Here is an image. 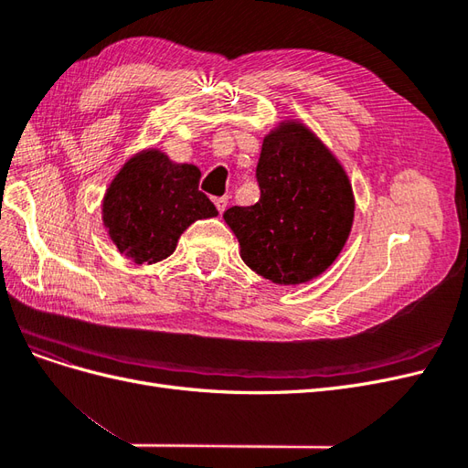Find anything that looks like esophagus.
<instances>
[{
	"label": "esophagus",
	"mask_w": 468,
	"mask_h": 468,
	"mask_svg": "<svg viewBox=\"0 0 468 468\" xmlns=\"http://www.w3.org/2000/svg\"><path fill=\"white\" fill-rule=\"evenodd\" d=\"M215 205H217L218 212H224V210H226V205H229V197H217Z\"/></svg>",
	"instance_id": "esophagus-1"
}]
</instances>
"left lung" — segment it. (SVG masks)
I'll use <instances>...</instances> for the list:
<instances>
[{
	"instance_id": "8db88e82",
	"label": "left lung",
	"mask_w": 468,
	"mask_h": 468,
	"mask_svg": "<svg viewBox=\"0 0 468 468\" xmlns=\"http://www.w3.org/2000/svg\"><path fill=\"white\" fill-rule=\"evenodd\" d=\"M256 177L260 201L224 212L239 256L279 285L318 277L351 232L356 201L346 169L313 131L287 121L263 138Z\"/></svg>"
}]
</instances>
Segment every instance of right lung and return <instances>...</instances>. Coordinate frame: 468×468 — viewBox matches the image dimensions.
Segmentation results:
<instances>
[{
  "label": "right lung",
  "mask_w": 468,
  "mask_h": 468,
  "mask_svg": "<svg viewBox=\"0 0 468 468\" xmlns=\"http://www.w3.org/2000/svg\"><path fill=\"white\" fill-rule=\"evenodd\" d=\"M199 179V167L154 148L126 162L103 197V224L122 256L138 265L162 261L195 220L217 217Z\"/></svg>",
  "instance_id": "add662e5"
}]
</instances>
